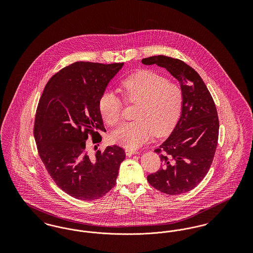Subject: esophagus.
<instances>
[{
	"label": "esophagus",
	"mask_w": 253,
	"mask_h": 253,
	"mask_svg": "<svg viewBox=\"0 0 253 253\" xmlns=\"http://www.w3.org/2000/svg\"><path fill=\"white\" fill-rule=\"evenodd\" d=\"M125 154H126V156H128V157H131V156H132V155L138 154V152H137V151H135V150H132V149L126 148V149H125Z\"/></svg>",
	"instance_id": "1"
}]
</instances>
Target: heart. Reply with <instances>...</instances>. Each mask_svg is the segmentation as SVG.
<instances>
[{
	"instance_id": "b5f03b06",
	"label": "heart",
	"mask_w": 253,
	"mask_h": 253,
	"mask_svg": "<svg viewBox=\"0 0 253 253\" xmlns=\"http://www.w3.org/2000/svg\"><path fill=\"white\" fill-rule=\"evenodd\" d=\"M121 94L126 102L137 103L134 119L112 133L117 144L135 150L155 134L169 132L180 116L183 93L180 87L169 83L164 76L150 70L135 73L121 82ZM100 115L110 126L117 125L122 117V102L114 93L104 92L99 100Z\"/></svg>"
}]
</instances>
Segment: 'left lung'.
Returning <instances> with one entry per match:
<instances>
[{
	"label": "left lung",
	"mask_w": 253,
	"mask_h": 253,
	"mask_svg": "<svg viewBox=\"0 0 253 253\" xmlns=\"http://www.w3.org/2000/svg\"><path fill=\"white\" fill-rule=\"evenodd\" d=\"M141 61L166 68L179 82L183 93L180 118L155 150L162 166L147 180L169 195L190 192L203 180L216 151L219 121L214 101L198 73L184 61L162 55Z\"/></svg>",
	"instance_id": "left-lung-1"
}]
</instances>
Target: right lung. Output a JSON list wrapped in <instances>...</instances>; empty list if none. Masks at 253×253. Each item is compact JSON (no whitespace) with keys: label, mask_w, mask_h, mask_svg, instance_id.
Here are the masks:
<instances>
[{"label":"right lung","mask_w":253,"mask_h":253,"mask_svg":"<svg viewBox=\"0 0 253 253\" xmlns=\"http://www.w3.org/2000/svg\"><path fill=\"white\" fill-rule=\"evenodd\" d=\"M123 64L77 61L54 75L40 98L34 125L39 155L55 183L74 198L96 200L116 185L124 150L113 145L91 156L86 140L91 134L100 142L99 132H106L98 100Z\"/></svg>","instance_id":"1"}]
</instances>
